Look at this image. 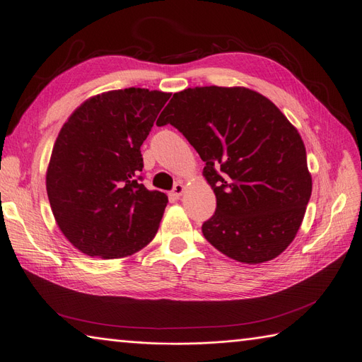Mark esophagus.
Instances as JSON below:
<instances>
[{"label":"esophagus","instance_id":"34e87169","mask_svg":"<svg viewBox=\"0 0 362 362\" xmlns=\"http://www.w3.org/2000/svg\"><path fill=\"white\" fill-rule=\"evenodd\" d=\"M184 190H185V187H184V184L182 182H177L175 184V187H173V190L170 192V196H173L175 199H178L180 196L184 193Z\"/></svg>","mask_w":362,"mask_h":362}]
</instances>
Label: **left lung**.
Returning <instances> with one entry per match:
<instances>
[{"mask_svg": "<svg viewBox=\"0 0 362 362\" xmlns=\"http://www.w3.org/2000/svg\"><path fill=\"white\" fill-rule=\"evenodd\" d=\"M180 129L205 168L217 206L202 234L245 264L281 255L308 205L313 180L298 129L247 87L205 86L173 93L157 125Z\"/></svg>", "mask_w": 362, "mask_h": 362, "instance_id": "obj_1", "label": "left lung"}]
</instances>
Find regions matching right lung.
<instances>
[{
	"label": "right lung",
	"mask_w": 362,
	"mask_h": 362,
	"mask_svg": "<svg viewBox=\"0 0 362 362\" xmlns=\"http://www.w3.org/2000/svg\"><path fill=\"white\" fill-rule=\"evenodd\" d=\"M170 93L108 90L86 100L54 144L47 193L74 247L103 259L125 258L152 242L168 196L140 184L146 140Z\"/></svg>",
	"instance_id": "add662e5"
}]
</instances>
